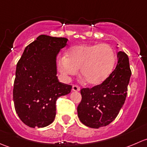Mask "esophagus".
I'll return each instance as SVG.
<instances>
[{"label":"esophagus","mask_w":147,"mask_h":147,"mask_svg":"<svg viewBox=\"0 0 147 147\" xmlns=\"http://www.w3.org/2000/svg\"><path fill=\"white\" fill-rule=\"evenodd\" d=\"M72 90L73 92H79L80 90V87L79 86L75 85V84H74V85H72Z\"/></svg>","instance_id":"1"}]
</instances>
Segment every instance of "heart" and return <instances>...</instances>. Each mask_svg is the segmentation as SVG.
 <instances>
[{
  "mask_svg": "<svg viewBox=\"0 0 147 147\" xmlns=\"http://www.w3.org/2000/svg\"><path fill=\"white\" fill-rule=\"evenodd\" d=\"M67 57L62 56L58 67L64 75H75L78 69L86 82L98 85L112 73L116 63V54L107 44L80 45L69 49Z\"/></svg>",
  "mask_w": 147,
  "mask_h": 147,
  "instance_id": "b5f03b06",
  "label": "heart"
}]
</instances>
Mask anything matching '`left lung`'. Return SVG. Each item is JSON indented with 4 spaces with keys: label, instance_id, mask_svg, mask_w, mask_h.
Wrapping results in <instances>:
<instances>
[{
    "label": "left lung",
    "instance_id": "left-lung-1",
    "mask_svg": "<svg viewBox=\"0 0 147 147\" xmlns=\"http://www.w3.org/2000/svg\"><path fill=\"white\" fill-rule=\"evenodd\" d=\"M117 58L116 67L105 82L80 90L82 100L78 107V115L87 127L98 129L110 124L125 102L131 72L125 53L119 51Z\"/></svg>",
    "mask_w": 147,
    "mask_h": 147
}]
</instances>
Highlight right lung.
<instances>
[{"label":"right lung","mask_w":147,"mask_h":147,"mask_svg":"<svg viewBox=\"0 0 147 147\" xmlns=\"http://www.w3.org/2000/svg\"><path fill=\"white\" fill-rule=\"evenodd\" d=\"M65 38L39 35L25 48L18 62L13 102L20 120L30 127H45L54 121L56 101L72 86L57 77V56L67 45Z\"/></svg>","instance_id":"right-lung-1"}]
</instances>
